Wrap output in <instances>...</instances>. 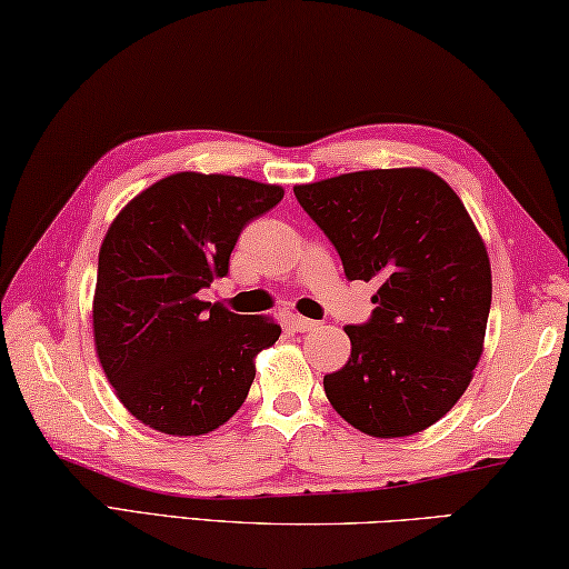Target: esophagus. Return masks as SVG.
<instances>
[{"label":"esophagus","instance_id":"34e87169","mask_svg":"<svg viewBox=\"0 0 569 569\" xmlns=\"http://www.w3.org/2000/svg\"><path fill=\"white\" fill-rule=\"evenodd\" d=\"M288 328L296 330V333H306V330H313V328H318V323H316V320H311V318L291 316V318H288Z\"/></svg>","mask_w":569,"mask_h":569}]
</instances>
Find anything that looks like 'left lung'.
Segmentation results:
<instances>
[{"label": "left lung", "instance_id": "8db88e82", "mask_svg": "<svg viewBox=\"0 0 569 569\" xmlns=\"http://www.w3.org/2000/svg\"><path fill=\"white\" fill-rule=\"evenodd\" d=\"M343 261L376 281L373 316L346 326L348 363L323 378L330 406L373 438L430 428L470 386L488 328L490 258L462 201L428 169H373L293 186Z\"/></svg>", "mask_w": 569, "mask_h": 569}]
</instances>
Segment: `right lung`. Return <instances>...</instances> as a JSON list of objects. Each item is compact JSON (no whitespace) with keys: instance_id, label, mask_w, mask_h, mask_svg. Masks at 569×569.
Returning <instances> with one entry per match:
<instances>
[{"instance_id":"add662e5","label":"right lung","mask_w":569,"mask_h":569,"mask_svg":"<svg viewBox=\"0 0 569 569\" xmlns=\"http://www.w3.org/2000/svg\"><path fill=\"white\" fill-rule=\"evenodd\" d=\"M283 199L276 183L181 171L123 206L99 251L94 346L133 418L167 436H206L243 406L253 358L281 326L199 301L229 273L246 223Z\"/></svg>"}]
</instances>
